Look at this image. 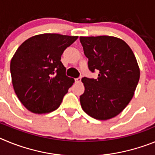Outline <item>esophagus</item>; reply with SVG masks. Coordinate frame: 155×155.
Listing matches in <instances>:
<instances>
[{"label": "esophagus", "instance_id": "1", "mask_svg": "<svg viewBox=\"0 0 155 155\" xmlns=\"http://www.w3.org/2000/svg\"><path fill=\"white\" fill-rule=\"evenodd\" d=\"M81 78H75V82H77V83H79V82H81Z\"/></svg>", "mask_w": 155, "mask_h": 155}]
</instances>
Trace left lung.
<instances>
[{"mask_svg":"<svg viewBox=\"0 0 155 155\" xmlns=\"http://www.w3.org/2000/svg\"><path fill=\"white\" fill-rule=\"evenodd\" d=\"M88 68L98 78H83L82 109L98 120L113 118L130 102L140 79V68L130 47L114 36H81Z\"/></svg>","mask_w":155,"mask_h":155,"instance_id":"1","label":"left lung"}]
</instances>
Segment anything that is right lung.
Wrapping results in <instances>:
<instances>
[{"label": "right lung", "mask_w": 155, "mask_h": 155, "mask_svg": "<svg viewBox=\"0 0 155 155\" xmlns=\"http://www.w3.org/2000/svg\"><path fill=\"white\" fill-rule=\"evenodd\" d=\"M78 38L40 34L18 48L10 64L12 84L20 102L30 112L48 113L60 106L74 82L66 75L61 55Z\"/></svg>", "instance_id": "1"}]
</instances>
